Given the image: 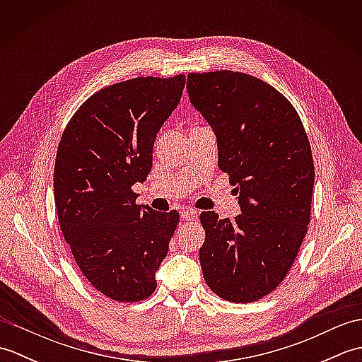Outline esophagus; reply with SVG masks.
<instances>
[{"label": "esophagus", "mask_w": 362, "mask_h": 362, "mask_svg": "<svg viewBox=\"0 0 362 362\" xmlns=\"http://www.w3.org/2000/svg\"><path fill=\"white\" fill-rule=\"evenodd\" d=\"M180 216L185 221H194L197 219V211L194 209H183L180 210Z\"/></svg>", "instance_id": "obj_1"}]
</instances>
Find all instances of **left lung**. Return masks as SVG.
I'll return each instance as SVG.
<instances>
[{"label": "left lung", "mask_w": 362, "mask_h": 362, "mask_svg": "<svg viewBox=\"0 0 362 362\" xmlns=\"http://www.w3.org/2000/svg\"><path fill=\"white\" fill-rule=\"evenodd\" d=\"M187 88L216 135L218 165L236 187L241 210L235 221L201 213L204 279L228 302H255L283 281L308 230V136L288 99L250 74L189 73Z\"/></svg>", "instance_id": "8db88e82"}]
</instances>
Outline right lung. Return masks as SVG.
Masks as SVG:
<instances>
[{"label":"right lung","instance_id":"obj_1","mask_svg":"<svg viewBox=\"0 0 362 362\" xmlns=\"http://www.w3.org/2000/svg\"><path fill=\"white\" fill-rule=\"evenodd\" d=\"M185 76L136 78L90 96L68 122L54 166V201L86 279L117 302L157 288L179 213L136 205L158 130L180 103Z\"/></svg>","mask_w":362,"mask_h":362}]
</instances>
